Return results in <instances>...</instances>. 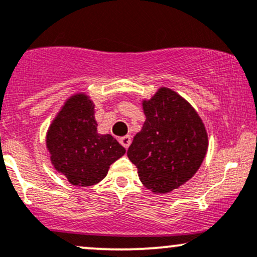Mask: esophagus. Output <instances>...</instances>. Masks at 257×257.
<instances>
[{
  "label": "esophagus",
  "instance_id": "obj_1",
  "mask_svg": "<svg viewBox=\"0 0 257 257\" xmlns=\"http://www.w3.org/2000/svg\"><path fill=\"white\" fill-rule=\"evenodd\" d=\"M119 143L122 144V146L124 147V149H128L129 145H131V143H132L131 135H124V137L119 138Z\"/></svg>",
  "mask_w": 257,
  "mask_h": 257
}]
</instances>
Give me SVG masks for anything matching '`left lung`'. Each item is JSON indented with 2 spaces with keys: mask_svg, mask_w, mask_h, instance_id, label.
Here are the masks:
<instances>
[{
  "mask_svg": "<svg viewBox=\"0 0 257 257\" xmlns=\"http://www.w3.org/2000/svg\"><path fill=\"white\" fill-rule=\"evenodd\" d=\"M141 104L146 120L126 155L145 187L169 193L198 172L208 151V133L193 106L170 88L161 87Z\"/></svg>",
  "mask_w": 257,
  "mask_h": 257,
  "instance_id": "8db88e82",
  "label": "left lung"
}]
</instances>
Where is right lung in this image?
I'll list each match as a JSON object with an SVG mask.
<instances>
[{
    "instance_id": "add662e5",
    "label": "right lung",
    "mask_w": 257,
    "mask_h": 257,
    "mask_svg": "<svg viewBox=\"0 0 257 257\" xmlns=\"http://www.w3.org/2000/svg\"><path fill=\"white\" fill-rule=\"evenodd\" d=\"M95 105L85 93L69 96L52 120L46 147L58 173L78 187L99 184L125 149L110 134H99Z\"/></svg>"
}]
</instances>
